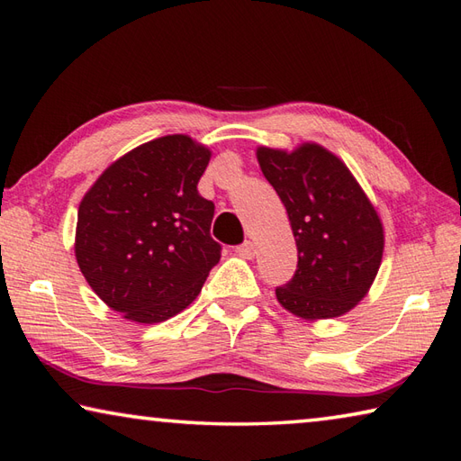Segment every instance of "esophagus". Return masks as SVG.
I'll return each instance as SVG.
<instances>
[{
	"label": "esophagus",
	"instance_id": "34e87169",
	"mask_svg": "<svg viewBox=\"0 0 461 461\" xmlns=\"http://www.w3.org/2000/svg\"><path fill=\"white\" fill-rule=\"evenodd\" d=\"M236 251H238V256L246 258V259H251L253 256H256V243H253V241H243L241 246L236 248Z\"/></svg>",
	"mask_w": 461,
	"mask_h": 461
}]
</instances>
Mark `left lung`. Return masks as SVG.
<instances>
[{
  "label": "left lung",
  "mask_w": 461,
  "mask_h": 461,
  "mask_svg": "<svg viewBox=\"0 0 461 461\" xmlns=\"http://www.w3.org/2000/svg\"><path fill=\"white\" fill-rule=\"evenodd\" d=\"M261 172L289 213L297 271L276 289L279 303L303 319L350 311L375 281L384 233L376 210L337 156L317 144L295 152L259 149Z\"/></svg>",
  "instance_id": "8db88e82"
}]
</instances>
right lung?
I'll list each match as a JSON object with an SVG mask.
<instances>
[{"instance_id": "obj_1", "label": "right lung", "mask_w": 461, "mask_h": 461, "mask_svg": "<svg viewBox=\"0 0 461 461\" xmlns=\"http://www.w3.org/2000/svg\"><path fill=\"white\" fill-rule=\"evenodd\" d=\"M210 150L162 136L103 172L79 205L75 256L93 291L136 322H160L198 295L221 246L198 192Z\"/></svg>"}]
</instances>
